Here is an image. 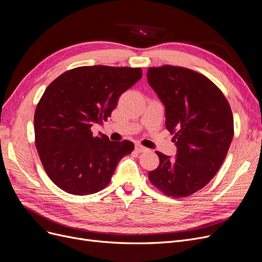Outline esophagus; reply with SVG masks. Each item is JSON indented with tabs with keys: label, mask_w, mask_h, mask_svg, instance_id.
<instances>
[{
	"label": "esophagus",
	"mask_w": 262,
	"mask_h": 262,
	"mask_svg": "<svg viewBox=\"0 0 262 262\" xmlns=\"http://www.w3.org/2000/svg\"><path fill=\"white\" fill-rule=\"evenodd\" d=\"M135 150H136V152L142 153V152H145L147 149H146V147H144L143 145H141V144H136L135 145Z\"/></svg>",
	"instance_id": "1"
}]
</instances>
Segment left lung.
<instances>
[{
  "label": "left lung",
  "instance_id": "8db88e82",
  "mask_svg": "<svg viewBox=\"0 0 262 262\" xmlns=\"http://www.w3.org/2000/svg\"><path fill=\"white\" fill-rule=\"evenodd\" d=\"M147 82L165 106L166 128L177 156L155 152L159 165L149 172L165 195L187 197L219 171L233 138V117L222 91L210 79L184 67H150Z\"/></svg>",
  "mask_w": 262,
  "mask_h": 262
}]
</instances>
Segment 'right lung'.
Instances as JSON below:
<instances>
[{"mask_svg": "<svg viewBox=\"0 0 262 262\" xmlns=\"http://www.w3.org/2000/svg\"><path fill=\"white\" fill-rule=\"evenodd\" d=\"M142 77L141 68L82 66L67 71L42 94L34 116L35 144L48 177L68 194L85 196L104 189L118 163L134 143L93 137L122 93Z\"/></svg>", "mask_w": 262, "mask_h": 262, "instance_id": "right-lung-1", "label": "right lung"}]
</instances>
